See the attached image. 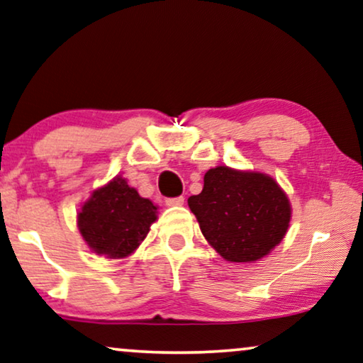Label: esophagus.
Returning a JSON list of instances; mask_svg holds the SVG:
<instances>
[{
  "label": "esophagus",
  "mask_w": 363,
  "mask_h": 363,
  "mask_svg": "<svg viewBox=\"0 0 363 363\" xmlns=\"http://www.w3.org/2000/svg\"><path fill=\"white\" fill-rule=\"evenodd\" d=\"M166 205L167 207H181L184 205V197H174V199H166Z\"/></svg>",
  "instance_id": "1"
}]
</instances>
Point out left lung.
<instances>
[{
    "label": "left lung",
    "instance_id": "1",
    "mask_svg": "<svg viewBox=\"0 0 363 363\" xmlns=\"http://www.w3.org/2000/svg\"><path fill=\"white\" fill-rule=\"evenodd\" d=\"M205 240L230 262H254L274 250L289 230L291 207L282 187L256 171L216 166L203 189L187 200Z\"/></svg>",
    "mask_w": 363,
    "mask_h": 363
}]
</instances>
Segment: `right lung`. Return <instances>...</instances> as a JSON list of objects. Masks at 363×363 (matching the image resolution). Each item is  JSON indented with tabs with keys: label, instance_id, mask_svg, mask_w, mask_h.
Segmentation results:
<instances>
[{
	"label": "right lung",
	"instance_id": "right-lung-1",
	"mask_svg": "<svg viewBox=\"0 0 363 363\" xmlns=\"http://www.w3.org/2000/svg\"><path fill=\"white\" fill-rule=\"evenodd\" d=\"M156 205L117 176L91 194L78 213V230L89 250L109 259H123L147 238Z\"/></svg>",
	"mask_w": 363,
	"mask_h": 363
}]
</instances>
